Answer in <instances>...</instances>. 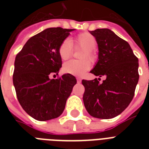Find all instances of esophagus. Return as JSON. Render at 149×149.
<instances>
[{
  "label": "esophagus",
  "instance_id": "esophagus-1",
  "mask_svg": "<svg viewBox=\"0 0 149 149\" xmlns=\"http://www.w3.org/2000/svg\"><path fill=\"white\" fill-rule=\"evenodd\" d=\"M77 83H81V79H80L79 77H77Z\"/></svg>",
  "mask_w": 149,
  "mask_h": 149
}]
</instances>
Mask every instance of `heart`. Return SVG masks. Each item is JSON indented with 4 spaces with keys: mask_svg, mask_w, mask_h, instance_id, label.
Masks as SVG:
<instances>
[{
    "mask_svg": "<svg viewBox=\"0 0 149 149\" xmlns=\"http://www.w3.org/2000/svg\"><path fill=\"white\" fill-rule=\"evenodd\" d=\"M75 47L84 49L82 58L83 60H70L63 65V71L69 74L74 76H82L91 69V62L86 58L88 57L91 60L96 58L94 49L97 46V40L95 37L88 32H84L78 35L75 38ZM73 51L72 40L69 38H65L58 47V55L63 60H67L71 57Z\"/></svg>",
    "mask_w": 149,
    "mask_h": 149,
    "instance_id": "b5f03b06",
    "label": "heart"
}]
</instances>
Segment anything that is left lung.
<instances>
[{"label": "left lung", "instance_id": "1", "mask_svg": "<svg viewBox=\"0 0 149 149\" xmlns=\"http://www.w3.org/2000/svg\"><path fill=\"white\" fill-rule=\"evenodd\" d=\"M90 33L98 45V61L91 71L106 79L82 80L85 87L84 106L92 117L110 119L127 108L134 95L139 82V59L130 45L108 29Z\"/></svg>", "mask_w": 149, "mask_h": 149}]
</instances>
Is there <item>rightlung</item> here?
Returning <instances> with one entry per match:
<instances>
[{
	"instance_id": "1",
	"label": "right lung",
	"mask_w": 149,
	"mask_h": 149,
	"mask_svg": "<svg viewBox=\"0 0 149 149\" xmlns=\"http://www.w3.org/2000/svg\"><path fill=\"white\" fill-rule=\"evenodd\" d=\"M75 29L49 28L27 41L16 56L13 84L18 102L29 115L44 121L63 113L77 79L64 74L51 79L62 67L58 47Z\"/></svg>"
}]
</instances>
